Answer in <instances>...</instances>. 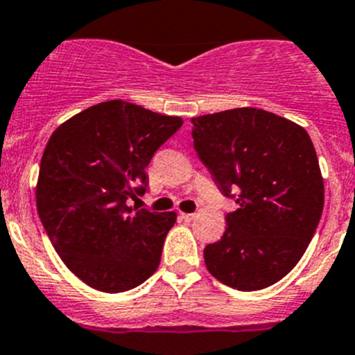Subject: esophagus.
Returning a JSON list of instances; mask_svg holds the SVG:
<instances>
[{"label": "esophagus", "mask_w": 355, "mask_h": 355, "mask_svg": "<svg viewBox=\"0 0 355 355\" xmlns=\"http://www.w3.org/2000/svg\"><path fill=\"white\" fill-rule=\"evenodd\" d=\"M196 218V213H182V220L184 222H192Z\"/></svg>", "instance_id": "esophagus-1"}]
</instances>
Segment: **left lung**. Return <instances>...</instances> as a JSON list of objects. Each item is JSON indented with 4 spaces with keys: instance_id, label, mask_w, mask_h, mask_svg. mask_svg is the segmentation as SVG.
<instances>
[{
    "instance_id": "left-lung-1",
    "label": "left lung",
    "mask_w": 355,
    "mask_h": 355,
    "mask_svg": "<svg viewBox=\"0 0 355 355\" xmlns=\"http://www.w3.org/2000/svg\"><path fill=\"white\" fill-rule=\"evenodd\" d=\"M199 159L216 187L239 208L205 248L220 283L257 291L283 279L314 237L324 182L311 137L297 123L263 109L239 107L192 118Z\"/></svg>"
}]
</instances>
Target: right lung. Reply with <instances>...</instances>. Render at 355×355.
<instances>
[{
	"mask_svg": "<svg viewBox=\"0 0 355 355\" xmlns=\"http://www.w3.org/2000/svg\"><path fill=\"white\" fill-rule=\"evenodd\" d=\"M125 101L92 105L51 133L36 206L55 251L94 290L121 293L159 267L177 215L128 206L147 191L154 153L182 126Z\"/></svg>",
	"mask_w": 355,
	"mask_h": 355,
	"instance_id": "obj_1",
	"label": "right lung"
}]
</instances>
